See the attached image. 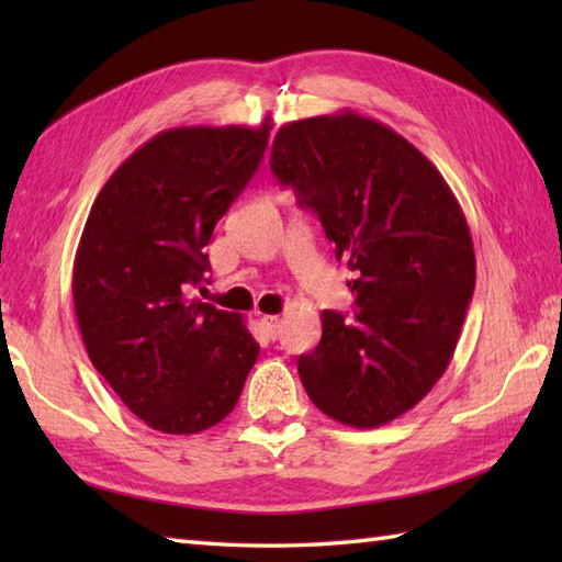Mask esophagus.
<instances>
[{"label":"esophagus","mask_w":562,"mask_h":562,"mask_svg":"<svg viewBox=\"0 0 562 562\" xmlns=\"http://www.w3.org/2000/svg\"><path fill=\"white\" fill-rule=\"evenodd\" d=\"M260 324H262V328H266V333H268V338H278L280 336V328H282V321H280V316H262L260 318Z\"/></svg>","instance_id":"obj_1"}]
</instances>
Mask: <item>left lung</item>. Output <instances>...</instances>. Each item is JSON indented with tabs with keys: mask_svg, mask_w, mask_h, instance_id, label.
<instances>
[{
	"mask_svg": "<svg viewBox=\"0 0 562 562\" xmlns=\"http://www.w3.org/2000/svg\"><path fill=\"white\" fill-rule=\"evenodd\" d=\"M270 169L355 272V324L324 312L321 342L296 362L308 398L350 427L396 420L447 372L473 296L459 200L408 139L352 111L282 125Z\"/></svg>",
	"mask_w": 562,
	"mask_h": 562,
	"instance_id": "left-lung-1",
	"label": "left lung"
}]
</instances>
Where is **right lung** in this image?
<instances>
[{"instance_id":"add662e5","label":"right lung","mask_w":562,"mask_h":562,"mask_svg":"<svg viewBox=\"0 0 562 562\" xmlns=\"http://www.w3.org/2000/svg\"><path fill=\"white\" fill-rule=\"evenodd\" d=\"M260 127H171L117 166L83 224L71 274L91 364L139 420L166 435L222 423L260 345L238 314L188 300L210 244L266 154Z\"/></svg>"}]
</instances>
